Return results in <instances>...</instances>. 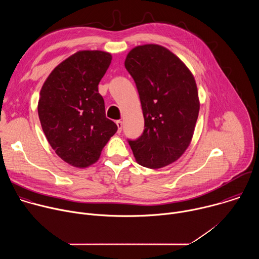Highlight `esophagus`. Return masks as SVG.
<instances>
[{
    "mask_svg": "<svg viewBox=\"0 0 259 259\" xmlns=\"http://www.w3.org/2000/svg\"><path fill=\"white\" fill-rule=\"evenodd\" d=\"M116 124H117V126H118V133H121V132H122V127H123L122 121H117Z\"/></svg>",
    "mask_w": 259,
    "mask_h": 259,
    "instance_id": "34e87169",
    "label": "esophagus"
}]
</instances>
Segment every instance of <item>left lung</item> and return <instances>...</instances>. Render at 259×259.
<instances>
[{
    "instance_id": "left-lung-1",
    "label": "left lung",
    "mask_w": 259,
    "mask_h": 259,
    "mask_svg": "<svg viewBox=\"0 0 259 259\" xmlns=\"http://www.w3.org/2000/svg\"><path fill=\"white\" fill-rule=\"evenodd\" d=\"M125 67L139 94L144 130L128 139L136 162L159 169L176 160L191 143L200 101L191 70L167 48L147 44L133 48Z\"/></svg>"
}]
</instances>
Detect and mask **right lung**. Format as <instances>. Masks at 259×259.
<instances>
[{
	"instance_id": "1",
	"label": "right lung",
	"mask_w": 259,
	"mask_h": 259,
	"mask_svg": "<svg viewBox=\"0 0 259 259\" xmlns=\"http://www.w3.org/2000/svg\"><path fill=\"white\" fill-rule=\"evenodd\" d=\"M112 55L84 50L59 63L45 81L38 114L48 142L58 157L69 165L86 168L118 130L105 117L104 100L98 84Z\"/></svg>"
}]
</instances>
